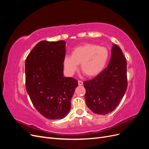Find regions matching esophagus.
<instances>
[{
    "mask_svg": "<svg viewBox=\"0 0 149 149\" xmlns=\"http://www.w3.org/2000/svg\"><path fill=\"white\" fill-rule=\"evenodd\" d=\"M78 85H79V86H81V85H83V81H80V80H78Z\"/></svg>",
    "mask_w": 149,
    "mask_h": 149,
    "instance_id": "1",
    "label": "esophagus"
}]
</instances>
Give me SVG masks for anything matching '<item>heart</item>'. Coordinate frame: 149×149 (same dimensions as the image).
Wrapping results in <instances>:
<instances>
[{"mask_svg":"<svg viewBox=\"0 0 149 149\" xmlns=\"http://www.w3.org/2000/svg\"><path fill=\"white\" fill-rule=\"evenodd\" d=\"M109 53L104 47L93 43H85L74 48L71 56L66 55L63 59V67L67 74L73 75L81 65V70L89 77L100 74L109 60Z\"/></svg>","mask_w":149,"mask_h":149,"instance_id":"heart-1","label":"heart"}]
</instances>
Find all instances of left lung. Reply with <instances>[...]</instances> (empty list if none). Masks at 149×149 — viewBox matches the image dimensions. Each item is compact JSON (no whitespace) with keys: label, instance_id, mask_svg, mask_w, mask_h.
<instances>
[{"label":"left lung","instance_id":"8db88e82","mask_svg":"<svg viewBox=\"0 0 149 149\" xmlns=\"http://www.w3.org/2000/svg\"><path fill=\"white\" fill-rule=\"evenodd\" d=\"M107 66L91 80L83 82L85 101L94 113L105 115L119 105L127 88V62L121 49L113 44Z\"/></svg>","mask_w":149,"mask_h":149}]
</instances>
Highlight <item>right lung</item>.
I'll list each match as a JSON object with an SVG mask.
<instances>
[{
  "instance_id": "right-lung-1",
  "label": "right lung",
  "mask_w": 149,
  "mask_h": 149,
  "mask_svg": "<svg viewBox=\"0 0 149 149\" xmlns=\"http://www.w3.org/2000/svg\"><path fill=\"white\" fill-rule=\"evenodd\" d=\"M64 40L36 45L25 60V87L31 102L48 119H63L71 109L78 81L63 76Z\"/></svg>"
}]
</instances>
